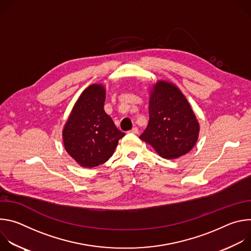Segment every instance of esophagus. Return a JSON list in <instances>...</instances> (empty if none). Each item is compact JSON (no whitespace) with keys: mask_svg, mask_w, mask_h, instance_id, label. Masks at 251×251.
Returning a JSON list of instances; mask_svg holds the SVG:
<instances>
[{"mask_svg":"<svg viewBox=\"0 0 251 251\" xmlns=\"http://www.w3.org/2000/svg\"><path fill=\"white\" fill-rule=\"evenodd\" d=\"M130 132L133 133V134H138V133H139V130H138L137 127H134V128H132V129L130 130Z\"/></svg>","mask_w":251,"mask_h":251,"instance_id":"1","label":"esophagus"}]
</instances>
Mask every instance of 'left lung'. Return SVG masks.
<instances>
[{
    "mask_svg": "<svg viewBox=\"0 0 251 251\" xmlns=\"http://www.w3.org/2000/svg\"><path fill=\"white\" fill-rule=\"evenodd\" d=\"M200 132L197 117L185 95L175 84L158 81L151 90L149 123L140 139L165 159L189 153Z\"/></svg>",
    "mask_w": 251,
    "mask_h": 251,
    "instance_id": "1",
    "label": "left lung"
}]
</instances>
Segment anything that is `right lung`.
Masks as SVG:
<instances>
[{
	"label": "right lung",
	"mask_w": 251,
	"mask_h": 251,
	"mask_svg": "<svg viewBox=\"0 0 251 251\" xmlns=\"http://www.w3.org/2000/svg\"><path fill=\"white\" fill-rule=\"evenodd\" d=\"M105 89L88 86L79 96L62 131L66 152L84 168L97 167L113 155L125 136L104 111Z\"/></svg>",
	"instance_id": "right-lung-1"
}]
</instances>
